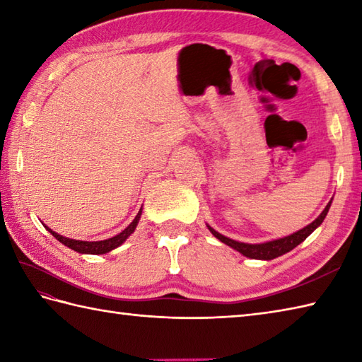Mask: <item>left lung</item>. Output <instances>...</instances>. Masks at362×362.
<instances>
[{"label": "left lung", "instance_id": "obj_1", "mask_svg": "<svg viewBox=\"0 0 362 362\" xmlns=\"http://www.w3.org/2000/svg\"><path fill=\"white\" fill-rule=\"evenodd\" d=\"M329 205H332V202H328V205L325 206V210L320 213V216L313 221L310 226H306L305 228L298 230V232L292 233L286 238H280V240H275V241H269V243H263V244H245V243H238V241H233L230 240V238L224 236L218 233L216 230H213L210 226V232L218 238L219 241H222L224 244L230 245V247L238 250L240 253H243L244 257H249V258H253V259H274L276 257L283 255V253H286L289 250H292L294 247H297V245L305 241L306 238H308L314 230H316L322 222H324L327 213L329 210Z\"/></svg>", "mask_w": 362, "mask_h": 362}]
</instances>
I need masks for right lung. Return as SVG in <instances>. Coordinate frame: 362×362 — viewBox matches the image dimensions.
<instances>
[{
	"label": "right lung",
	"instance_id": "1",
	"mask_svg": "<svg viewBox=\"0 0 362 362\" xmlns=\"http://www.w3.org/2000/svg\"><path fill=\"white\" fill-rule=\"evenodd\" d=\"M140 216H141V210L138 211L135 219L130 222V224L124 230H122L119 235L113 236V238H109V240H104V241H78V240H70V238H65L62 235L52 232V230L48 228V227H46V228L49 230V233L54 238H56V240H59L60 243L65 244L66 247H70V249L79 252V253H91V255H101V253H107V252H110L113 249H117L118 245H121L122 243H124L127 238L134 233V230H135V227L138 224V219H140Z\"/></svg>",
	"mask_w": 362,
	"mask_h": 362
}]
</instances>
